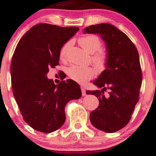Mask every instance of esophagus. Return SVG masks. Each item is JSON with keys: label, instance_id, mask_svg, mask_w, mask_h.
<instances>
[{"label": "esophagus", "instance_id": "1", "mask_svg": "<svg viewBox=\"0 0 156 156\" xmlns=\"http://www.w3.org/2000/svg\"><path fill=\"white\" fill-rule=\"evenodd\" d=\"M81 90H82V96H85L86 95V90L83 87H81Z\"/></svg>", "mask_w": 156, "mask_h": 156}]
</instances>
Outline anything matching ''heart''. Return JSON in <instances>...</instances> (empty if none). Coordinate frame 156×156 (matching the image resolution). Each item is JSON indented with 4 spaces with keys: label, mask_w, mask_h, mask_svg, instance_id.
Instances as JSON below:
<instances>
[{
    "label": "heart",
    "mask_w": 156,
    "mask_h": 156,
    "mask_svg": "<svg viewBox=\"0 0 156 156\" xmlns=\"http://www.w3.org/2000/svg\"><path fill=\"white\" fill-rule=\"evenodd\" d=\"M78 43L86 51L93 54L91 60L99 71H103L107 67L108 63V55L105 51L101 50L102 48V41L96 35L86 34L78 39ZM71 43L67 42L63 45L60 51V59L65 60L67 51ZM96 73L93 67H83L79 65H72L67 69V75L71 80L76 82L83 83L94 77Z\"/></svg>",
    "instance_id": "obj_1"
}]
</instances>
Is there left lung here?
Returning a JSON list of instances; mask_svg holds the SVG:
<instances>
[{
	"mask_svg": "<svg viewBox=\"0 0 156 156\" xmlns=\"http://www.w3.org/2000/svg\"><path fill=\"white\" fill-rule=\"evenodd\" d=\"M84 32L101 35L109 58L106 69L93 82L102 90L87 91L99 101L98 107L90 114V120L98 129L115 132L129 123L139 99L142 73L138 51L125 33L110 24L87 27Z\"/></svg>",
	"mask_w": 156,
	"mask_h": 156,
	"instance_id": "left-lung-1",
	"label": "left lung"
}]
</instances>
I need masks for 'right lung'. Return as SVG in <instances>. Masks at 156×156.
I'll use <instances>...</instances> for the list:
<instances>
[{"label":"right lung","mask_w":156,"mask_h":156,"mask_svg":"<svg viewBox=\"0 0 156 156\" xmlns=\"http://www.w3.org/2000/svg\"><path fill=\"white\" fill-rule=\"evenodd\" d=\"M79 27L36 24L21 38L10 65L11 83L24 120L44 133L57 130L65 121V107L82 96L80 85L72 80L55 85L46 74L59 65L60 51Z\"/></svg>","instance_id":"right-lung-1"}]
</instances>
